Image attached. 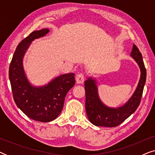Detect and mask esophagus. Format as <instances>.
Segmentation results:
<instances>
[{
    "mask_svg": "<svg viewBox=\"0 0 155 155\" xmlns=\"http://www.w3.org/2000/svg\"><path fill=\"white\" fill-rule=\"evenodd\" d=\"M75 80L77 84H82L84 81V76L82 73H80L76 76Z\"/></svg>",
    "mask_w": 155,
    "mask_h": 155,
    "instance_id": "obj_1",
    "label": "esophagus"
}]
</instances>
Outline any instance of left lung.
I'll list each match as a JSON object with an SVG mask.
<instances>
[{
    "mask_svg": "<svg viewBox=\"0 0 155 155\" xmlns=\"http://www.w3.org/2000/svg\"><path fill=\"white\" fill-rule=\"evenodd\" d=\"M130 56L136 61L140 70V78L135 92L124 104L118 107H109L99 98L97 80L89 77L84 82L85 109L88 119L96 126L116 127L122 124L134 113L140 103L146 82V69L141 53L133 44Z\"/></svg>",
    "mask_w": 155,
    "mask_h": 155,
    "instance_id": "8db88e82",
    "label": "left lung"
}]
</instances>
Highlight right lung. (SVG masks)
Listing matches in <instances>:
<instances>
[{"label":"right lung","instance_id":"obj_1","mask_svg":"<svg viewBox=\"0 0 155 155\" xmlns=\"http://www.w3.org/2000/svg\"><path fill=\"white\" fill-rule=\"evenodd\" d=\"M48 32L47 28L34 31L23 39L17 46L9 68V79L16 105L31 119L40 122H49L58 117L68 92L75 83L73 73L57 76L41 86L29 82L23 68L25 54L31 42Z\"/></svg>","mask_w":155,"mask_h":155}]
</instances>
